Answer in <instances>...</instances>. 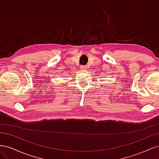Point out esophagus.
I'll list each match as a JSON object with an SVG mask.
<instances>
[{"instance_id": "34e87169", "label": "esophagus", "mask_w": 159, "mask_h": 159, "mask_svg": "<svg viewBox=\"0 0 159 159\" xmlns=\"http://www.w3.org/2000/svg\"><path fill=\"white\" fill-rule=\"evenodd\" d=\"M80 68H81V70H84V69H86V66H81Z\"/></svg>"}]
</instances>
